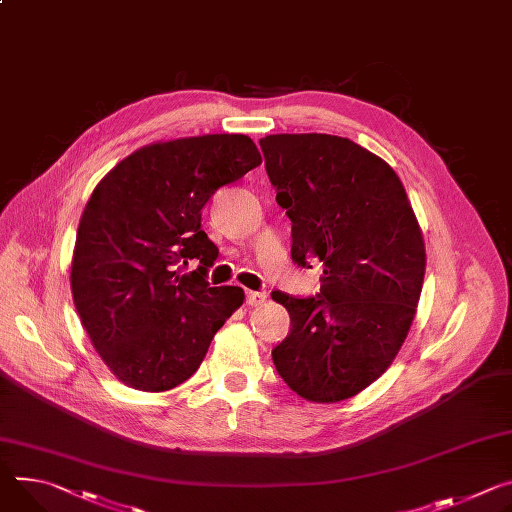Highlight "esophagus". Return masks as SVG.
Instances as JSON below:
<instances>
[{"instance_id":"1","label":"esophagus","mask_w":512,"mask_h":512,"mask_svg":"<svg viewBox=\"0 0 512 512\" xmlns=\"http://www.w3.org/2000/svg\"><path fill=\"white\" fill-rule=\"evenodd\" d=\"M267 300L265 292H247V304L249 306H261Z\"/></svg>"}]
</instances>
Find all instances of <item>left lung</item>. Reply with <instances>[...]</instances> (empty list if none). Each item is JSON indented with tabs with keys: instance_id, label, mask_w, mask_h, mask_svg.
<instances>
[{
	"instance_id": "1",
	"label": "left lung",
	"mask_w": 512,
	"mask_h": 512,
	"mask_svg": "<svg viewBox=\"0 0 512 512\" xmlns=\"http://www.w3.org/2000/svg\"><path fill=\"white\" fill-rule=\"evenodd\" d=\"M259 145L292 220V259L324 267L318 298L271 294L290 314L271 357L304 400L341 402L384 374L410 331L427 269L423 230L396 171L349 138L269 134Z\"/></svg>"
}]
</instances>
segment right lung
<instances>
[{"mask_svg": "<svg viewBox=\"0 0 512 512\" xmlns=\"http://www.w3.org/2000/svg\"><path fill=\"white\" fill-rule=\"evenodd\" d=\"M261 161L245 134L185 136L136 149L96 185L77 228L71 292L91 345L124 386L183 384L241 308L243 288L206 282L218 251L202 208ZM192 258L201 267L179 274Z\"/></svg>", "mask_w": 512, "mask_h": 512, "instance_id": "1", "label": "right lung"}]
</instances>
